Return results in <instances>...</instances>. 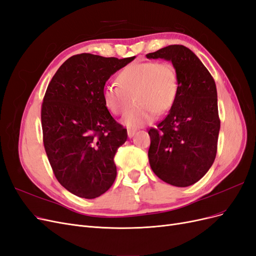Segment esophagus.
I'll return each mask as SVG.
<instances>
[{
    "label": "esophagus",
    "mask_w": 256,
    "mask_h": 256,
    "mask_svg": "<svg viewBox=\"0 0 256 256\" xmlns=\"http://www.w3.org/2000/svg\"><path fill=\"white\" fill-rule=\"evenodd\" d=\"M136 129H128V130H127V134H128V136H129V138H132V136L136 134Z\"/></svg>",
    "instance_id": "obj_1"
}]
</instances>
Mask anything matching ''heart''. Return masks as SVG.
Returning <instances> with one entry per match:
<instances>
[{
  "mask_svg": "<svg viewBox=\"0 0 256 256\" xmlns=\"http://www.w3.org/2000/svg\"><path fill=\"white\" fill-rule=\"evenodd\" d=\"M118 84L106 85L102 92L104 102L114 115L125 113L134 102L132 109L122 120L130 129L147 125L154 114L164 115L175 102L178 92V76L168 62H134L118 76Z\"/></svg>",
  "mask_w": 256,
  "mask_h": 256,
  "instance_id": "1",
  "label": "heart"
}]
</instances>
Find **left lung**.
Instances as JSON below:
<instances>
[{"label": "left lung", "instance_id": "8db88e82", "mask_svg": "<svg viewBox=\"0 0 256 256\" xmlns=\"http://www.w3.org/2000/svg\"><path fill=\"white\" fill-rule=\"evenodd\" d=\"M172 62L178 76L175 102L157 128L148 131L152 172L175 187L198 182L212 166L220 131L216 83L189 48L171 44L146 54Z\"/></svg>", "mask_w": 256, "mask_h": 256}]
</instances>
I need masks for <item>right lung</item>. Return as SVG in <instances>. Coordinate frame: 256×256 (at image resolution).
<instances>
[{
	"instance_id": "obj_1",
	"label": "right lung",
	"mask_w": 256,
	"mask_h": 256,
	"mask_svg": "<svg viewBox=\"0 0 256 256\" xmlns=\"http://www.w3.org/2000/svg\"><path fill=\"white\" fill-rule=\"evenodd\" d=\"M136 56L81 53L53 76L42 106L44 145L58 182L83 198H98L116 178L114 156L127 130L104 102L106 82Z\"/></svg>"
}]
</instances>
